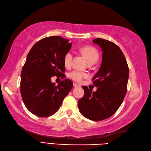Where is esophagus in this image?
Listing matches in <instances>:
<instances>
[{
  "instance_id": "1",
  "label": "esophagus",
  "mask_w": 151,
  "mask_h": 151,
  "mask_svg": "<svg viewBox=\"0 0 151 151\" xmlns=\"http://www.w3.org/2000/svg\"><path fill=\"white\" fill-rule=\"evenodd\" d=\"M73 86H74V88H78L79 87V86L78 84H75V83H74L73 84Z\"/></svg>"
}]
</instances>
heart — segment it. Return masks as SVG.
I'll return each instance as SVG.
<instances>
[{
    "mask_svg": "<svg viewBox=\"0 0 151 151\" xmlns=\"http://www.w3.org/2000/svg\"><path fill=\"white\" fill-rule=\"evenodd\" d=\"M80 51L86 60L88 61V63H94L97 62L99 58V52L95 48L91 46H82L80 49ZM73 59L72 53L70 52H67L63 56V64L65 67H69L71 65ZM69 76L73 81L76 82L81 83L85 78L88 77V75L86 73H82L77 71V70H74L70 73Z\"/></svg>",
    "mask_w": 151,
    "mask_h": 151,
    "instance_id": "1",
    "label": "heart"
}]
</instances>
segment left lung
<instances>
[{
    "label": "left lung",
    "mask_w": 151,
    "mask_h": 151,
    "mask_svg": "<svg viewBox=\"0 0 151 151\" xmlns=\"http://www.w3.org/2000/svg\"><path fill=\"white\" fill-rule=\"evenodd\" d=\"M93 42L102 50L100 69L92 78L97 91L83 86L84 95L78 102L81 114L100 121L113 115L123 101L127 91L129 69L124 54L116 44L102 38Z\"/></svg>",
    "instance_id": "obj_1"
}]
</instances>
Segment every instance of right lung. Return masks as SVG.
I'll return each mask as SVG.
<instances>
[{"mask_svg": "<svg viewBox=\"0 0 151 151\" xmlns=\"http://www.w3.org/2000/svg\"><path fill=\"white\" fill-rule=\"evenodd\" d=\"M72 43L60 36L38 41L28 52L21 74V95L25 106L38 117H49L59 110L73 84L65 78L63 56ZM64 80L56 86L51 78Z\"/></svg>", "mask_w": 151, "mask_h": 151, "instance_id": "right-lung-1", "label": "right lung"}]
</instances>
